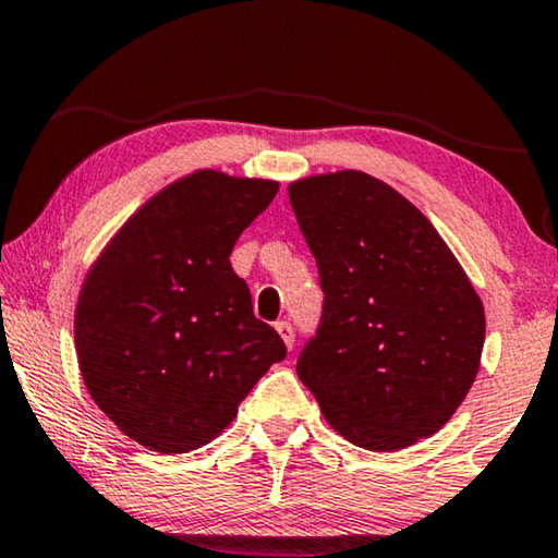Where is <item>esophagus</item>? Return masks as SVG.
Segmentation results:
<instances>
[{
  "label": "esophagus",
  "instance_id": "1",
  "mask_svg": "<svg viewBox=\"0 0 558 558\" xmlns=\"http://www.w3.org/2000/svg\"><path fill=\"white\" fill-rule=\"evenodd\" d=\"M275 331L280 333V339L286 341V347H288V349H293L295 331H293V326H291V324H288V322H278V324H275Z\"/></svg>",
  "mask_w": 558,
  "mask_h": 558
}]
</instances>
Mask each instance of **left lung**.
Segmentation results:
<instances>
[{
    "label": "left lung",
    "mask_w": 558,
    "mask_h": 558,
    "mask_svg": "<svg viewBox=\"0 0 558 558\" xmlns=\"http://www.w3.org/2000/svg\"><path fill=\"white\" fill-rule=\"evenodd\" d=\"M288 196L314 252L322 324L299 377L354 447L398 451L436 434L470 392L485 308L434 225L388 183L337 170Z\"/></svg>",
    "instance_id": "left-lung-1"
}]
</instances>
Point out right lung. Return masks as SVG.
<instances>
[{
    "mask_svg": "<svg viewBox=\"0 0 558 558\" xmlns=\"http://www.w3.org/2000/svg\"><path fill=\"white\" fill-rule=\"evenodd\" d=\"M275 193L278 181L221 170L178 178L124 221L88 270L73 318L81 377L143 447L183 454L209 444L286 356L229 263Z\"/></svg>",
    "mask_w": 558,
    "mask_h": 558,
    "instance_id": "add662e5",
    "label": "right lung"
}]
</instances>
